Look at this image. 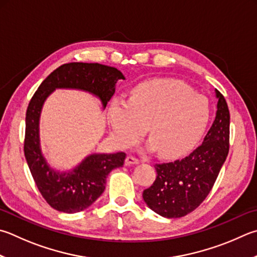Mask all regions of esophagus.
<instances>
[{
	"label": "esophagus",
	"instance_id": "esophagus-1",
	"mask_svg": "<svg viewBox=\"0 0 257 257\" xmlns=\"http://www.w3.org/2000/svg\"><path fill=\"white\" fill-rule=\"evenodd\" d=\"M134 164H139V160L137 157L129 155L125 158V165H134Z\"/></svg>",
	"mask_w": 257,
	"mask_h": 257
}]
</instances>
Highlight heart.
<instances>
[{
  "label": "heart",
  "mask_w": 257,
  "mask_h": 257,
  "mask_svg": "<svg viewBox=\"0 0 257 257\" xmlns=\"http://www.w3.org/2000/svg\"><path fill=\"white\" fill-rule=\"evenodd\" d=\"M209 114L202 95L172 80L139 84L128 102L113 100L108 112L111 132L121 148L134 146L147 125V148L158 149L165 157H176L192 147L206 130Z\"/></svg>",
  "instance_id": "heart-1"
}]
</instances>
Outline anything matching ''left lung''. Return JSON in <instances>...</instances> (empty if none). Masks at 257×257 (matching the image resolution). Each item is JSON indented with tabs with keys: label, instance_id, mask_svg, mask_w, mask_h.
I'll return each mask as SVG.
<instances>
[{
	"label": "left lung",
	"instance_id": "obj_1",
	"mask_svg": "<svg viewBox=\"0 0 257 257\" xmlns=\"http://www.w3.org/2000/svg\"><path fill=\"white\" fill-rule=\"evenodd\" d=\"M216 97V118L203 143L182 160L156 164V180L144 190L145 203L162 217L180 218L197 209L211 191L226 161L230 115L218 90Z\"/></svg>",
	"mask_w": 257,
	"mask_h": 257
}]
</instances>
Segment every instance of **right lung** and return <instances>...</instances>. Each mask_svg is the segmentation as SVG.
<instances>
[{"label": "right lung", "instance_id": "add662e5", "mask_svg": "<svg viewBox=\"0 0 257 257\" xmlns=\"http://www.w3.org/2000/svg\"><path fill=\"white\" fill-rule=\"evenodd\" d=\"M125 80L115 67L97 63L64 64L40 84L32 96L26 114L25 156L37 188L50 207L75 213L94 203L103 193L106 176L123 166L125 154L94 153L68 171L51 167L40 144V115L45 101L57 88L87 92L100 100L102 109L115 92V84Z\"/></svg>", "mask_w": 257, "mask_h": 257}]
</instances>
